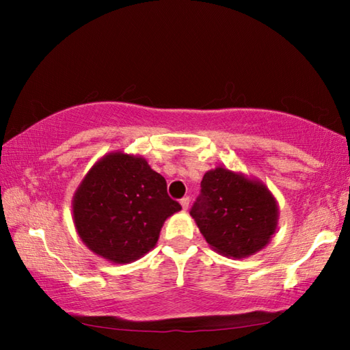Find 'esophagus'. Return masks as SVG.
I'll return each instance as SVG.
<instances>
[{"label":"esophagus","instance_id":"34e87169","mask_svg":"<svg viewBox=\"0 0 350 350\" xmlns=\"http://www.w3.org/2000/svg\"><path fill=\"white\" fill-rule=\"evenodd\" d=\"M180 205H182V210H188V206H189V198L187 196V198H182L180 199Z\"/></svg>","mask_w":350,"mask_h":350}]
</instances>
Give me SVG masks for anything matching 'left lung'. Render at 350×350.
I'll return each instance as SVG.
<instances>
[{
    "mask_svg": "<svg viewBox=\"0 0 350 350\" xmlns=\"http://www.w3.org/2000/svg\"><path fill=\"white\" fill-rule=\"evenodd\" d=\"M200 187L189 215L213 250L242 259L269 244L276 233L280 208L262 182L217 167L206 171Z\"/></svg>",
    "mask_w": 350,
    "mask_h": 350,
    "instance_id": "left-lung-1",
    "label": "left lung"
}]
</instances>
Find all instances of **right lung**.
<instances>
[{"label":"right lung","mask_w":350,"mask_h":350,"mask_svg":"<svg viewBox=\"0 0 350 350\" xmlns=\"http://www.w3.org/2000/svg\"><path fill=\"white\" fill-rule=\"evenodd\" d=\"M163 176L144 157L114 151L92 165L72 198L80 239L109 262L128 264L157 244L163 222L180 211Z\"/></svg>","instance_id":"1"}]
</instances>
